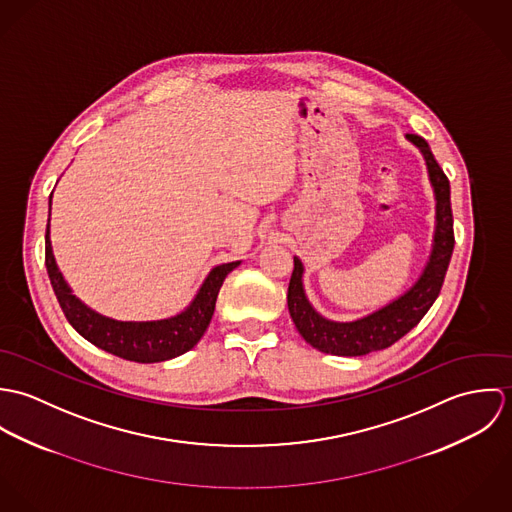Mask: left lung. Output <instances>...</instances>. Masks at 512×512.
Here are the masks:
<instances>
[{
    "label": "left lung",
    "instance_id": "left-lung-1",
    "mask_svg": "<svg viewBox=\"0 0 512 512\" xmlns=\"http://www.w3.org/2000/svg\"><path fill=\"white\" fill-rule=\"evenodd\" d=\"M406 140L424 155L430 185L436 199L434 240L428 262L418 280L396 299L353 321H335L321 315L309 301L303 288V262L293 256V274L288 288V309L299 335L317 351L337 357H363L372 351H382L414 329L434 305L453 252V215L449 201V181L428 146L416 134H406Z\"/></svg>",
    "mask_w": 512,
    "mask_h": 512
}]
</instances>
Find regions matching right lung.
<instances>
[{"label":"right lung","mask_w":512,"mask_h":512,"mask_svg":"<svg viewBox=\"0 0 512 512\" xmlns=\"http://www.w3.org/2000/svg\"><path fill=\"white\" fill-rule=\"evenodd\" d=\"M51 201L53 193L45 234V264L53 292L74 331L98 349L134 363H161L191 351L213 319L224 278L240 266V260L215 266L183 311L155 321H118L80 301L59 270L51 244Z\"/></svg>","instance_id":"add662e5"}]
</instances>
